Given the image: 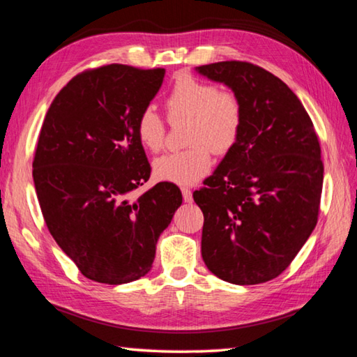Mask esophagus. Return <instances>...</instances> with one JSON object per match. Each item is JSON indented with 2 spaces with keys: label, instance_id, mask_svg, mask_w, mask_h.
<instances>
[{
  "label": "esophagus",
  "instance_id": "esophagus-1",
  "mask_svg": "<svg viewBox=\"0 0 357 357\" xmlns=\"http://www.w3.org/2000/svg\"><path fill=\"white\" fill-rule=\"evenodd\" d=\"M181 192H183V198H184L185 203H192V201H193L192 190L187 189V187H183V189H181Z\"/></svg>",
  "mask_w": 357,
  "mask_h": 357
}]
</instances>
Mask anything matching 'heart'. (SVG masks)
I'll return each instance as SVG.
<instances>
[{
    "instance_id": "heart-1",
    "label": "heart",
    "mask_w": 357,
    "mask_h": 357,
    "mask_svg": "<svg viewBox=\"0 0 357 357\" xmlns=\"http://www.w3.org/2000/svg\"><path fill=\"white\" fill-rule=\"evenodd\" d=\"M165 109L170 123L189 120L185 144L190 146L154 160V178L176 185L197 184L211 172V150L226 154L236 145L243 125L241 98L231 90L183 75L167 95ZM135 134L146 151L158 153L165 145V121L153 107H145L135 121Z\"/></svg>"
}]
</instances>
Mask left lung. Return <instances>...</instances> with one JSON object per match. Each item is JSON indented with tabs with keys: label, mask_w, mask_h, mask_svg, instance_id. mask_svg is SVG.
Here are the masks:
<instances>
[{
	"label": "left lung",
	"mask_w": 357,
	"mask_h": 357,
	"mask_svg": "<svg viewBox=\"0 0 357 357\" xmlns=\"http://www.w3.org/2000/svg\"><path fill=\"white\" fill-rule=\"evenodd\" d=\"M197 70L231 87L243 107L236 145L193 193L204 215L201 255L226 282H267L289 267L319 220L320 142L301 101L270 71L242 61Z\"/></svg>",
	"instance_id": "left-lung-1"
}]
</instances>
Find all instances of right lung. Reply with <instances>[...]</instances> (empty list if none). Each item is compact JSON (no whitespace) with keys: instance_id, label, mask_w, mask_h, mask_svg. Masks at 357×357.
I'll return each mask as SVG.
<instances>
[{"instance_id":"obj_1","label":"right lung","mask_w":357,"mask_h":357,"mask_svg":"<svg viewBox=\"0 0 357 357\" xmlns=\"http://www.w3.org/2000/svg\"><path fill=\"white\" fill-rule=\"evenodd\" d=\"M164 68L111 63L76 75L45 116L32 176L45 223L89 280L125 284L151 270L183 195L173 184L132 193L151 167L135 134Z\"/></svg>"}]
</instances>
